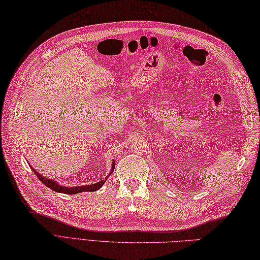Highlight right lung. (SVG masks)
<instances>
[{
    "mask_svg": "<svg viewBox=\"0 0 260 260\" xmlns=\"http://www.w3.org/2000/svg\"><path fill=\"white\" fill-rule=\"evenodd\" d=\"M30 167V166H29ZM30 169L34 171V173L36 174L37 178L40 179V181H42V183H44L47 187H49L50 189H54L55 192H59V193H64V194H77V193H80V192H93V191H97V189H99L101 186H103L104 183L106 182V180H103L100 181L98 183H96V184H91V185H85V186H74V187H65V186H60L59 184H57V183L55 181H52V180H48V179H44L43 176L39 173L36 172V171L30 167ZM113 169H115V166H112V170L111 172L109 174L112 173Z\"/></svg>",
    "mask_w": 260,
    "mask_h": 260,
    "instance_id": "1",
    "label": "right lung"
}]
</instances>
